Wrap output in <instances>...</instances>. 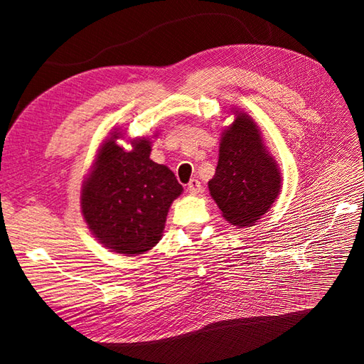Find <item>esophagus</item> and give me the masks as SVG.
Returning <instances> with one entry per match:
<instances>
[{"label":"esophagus","instance_id":"esophagus-1","mask_svg":"<svg viewBox=\"0 0 364 364\" xmlns=\"http://www.w3.org/2000/svg\"><path fill=\"white\" fill-rule=\"evenodd\" d=\"M186 190H188L190 194H194V196L202 193V183H200V181L199 179H191L188 182V185H186Z\"/></svg>","mask_w":364,"mask_h":364}]
</instances>
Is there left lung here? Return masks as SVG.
Instances as JSON below:
<instances>
[{
    "label": "left lung",
    "instance_id": "8db88e82",
    "mask_svg": "<svg viewBox=\"0 0 364 364\" xmlns=\"http://www.w3.org/2000/svg\"><path fill=\"white\" fill-rule=\"evenodd\" d=\"M232 114L235 119L220 139L218 164L208 186L230 225L252 226L277 200L281 173L255 121L237 109Z\"/></svg>",
    "mask_w": 364,
    "mask_h": 364
}]
</instances>
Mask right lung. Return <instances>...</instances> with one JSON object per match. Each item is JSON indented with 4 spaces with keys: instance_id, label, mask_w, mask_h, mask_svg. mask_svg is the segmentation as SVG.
Listing matches in <instances>:
<instances>
[{
    "instance_id": "obj_1",
    "label": "right lung",
    "mask_w": 364,
    "mask_h": 364,
    "mask_svg": "<svg viewBox=\"0 0 364 364\" xmlns=\"http://www.w3.org/2000/svg\"><path fill=\"white\" fill-rule=\"evenodd\" d=\"M118 138L123 134L114 132L98 149L80 206L87 228L105 247L132 257L161 240L168 209L183 188L168 167L150 159L149 139H134V149L126 151Z\"/></svg>"
}]
</instances>
